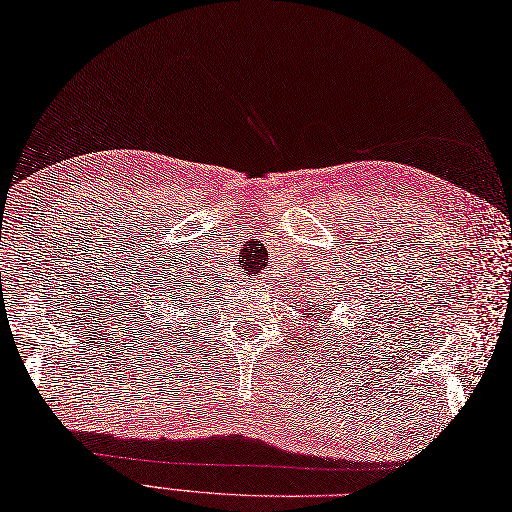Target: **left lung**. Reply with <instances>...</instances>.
<instances>
[{"mask_svg":"<svg viewBox=\"0 0 512 512\" xmlns=\"http://www.w3.org/2000/svg\"><path fill=\"white\" fill-rule=\"evenodd\" d=\"M312 310H314V308H312ZM327 310H329V308H327V304H323V310H318V306H316V316H318L316 320H320V318H323ZM325 327H327V320H325Z\"/></svg>","mask_w":512,"mask_h":512,"instance_id":"1","label":"left lung"}]
</instances>
